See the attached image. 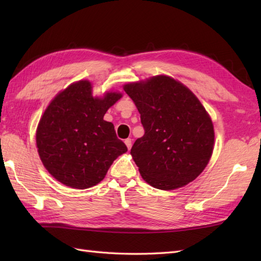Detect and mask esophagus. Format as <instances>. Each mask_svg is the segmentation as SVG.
Returning <instances> with one entry per match:
<instances>
[{
    "mask_svg": "<svg viewBox=\"0 0 261 261\" xmlns=\"http://www.w3.org/2000/svg\"><path fill=\"white\" fill-rule=\"evenodd\" d=\"M124 143H125L126 148L129 149V150H130L131 147H132V141H131V139H125V140H124Z\"/></svg>",
    "mask_w": 261,
    "mask_h": 261,
    "instance_id": "34e87169",
    "label": "esophagus"
}]
</instances>
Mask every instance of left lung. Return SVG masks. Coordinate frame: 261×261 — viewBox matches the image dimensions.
<instances>
[{
  "mask_svg": "<svg viewBox=\"0 0 261 261\" xmlns=\"http://www.w3.org/2000/svg\"><path fill=\"white\" fill-rule=\"evenodd\" d=\"M124 91L145 129L131 148L142 178L164 191L195 179L208 164L214 146L212 120L198 98L165 75L130 83Z\"/></svg>",
  "mask_w": 261,
  "mask_h": 261,
  "instance_id": "1",
  "label": "left lung"
}]
</instances>
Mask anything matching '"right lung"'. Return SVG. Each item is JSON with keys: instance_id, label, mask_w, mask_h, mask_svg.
<instances>
[{"instance_id": "add662e5", "label": "right lung", "mask_w": 261, "mask_h": 261, "mask_svg": "<svg viewBox=\"0 0 261 261\" xmlns=\"http://www.w3.org/2000/svg\"><path fill=\"white\" fill-rule=\"evenodd\" d=\"M121 97L115 92L94 97L91 83L80 81L48 105L37 127V148L43 166L62 184L79 190L96 185L127 151L114 125L103 120Z\"/></svg>"}]
</instances>
